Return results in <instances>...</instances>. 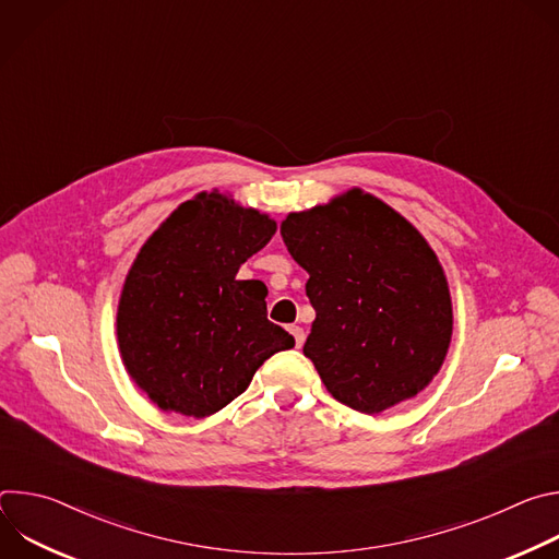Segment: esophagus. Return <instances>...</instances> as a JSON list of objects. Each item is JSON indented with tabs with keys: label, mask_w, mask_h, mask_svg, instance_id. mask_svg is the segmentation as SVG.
<instances>
[{
	"label": "esophagus",
	"mask_w": 559,
	"mask_h": 559,
	"mask_svg": "<svg viewBox=\"0 0 559 559\" xmlns=\"http://www.w3.org/2000/svg\"><path fill=\"white\" fill-rule=\"evenodd\" d=\"M289 332H292V336H294V341H296V347H302V343H305V332H302V328L292 325Z\"/></svg>",
	"instance_id": "1"
}]
</instances>
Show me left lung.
Masks as SVG:
<instances>
[{
  "label": "left lung",
  "instance_id": "obj_1",
  "mask_svg": "<svg viewBox=\"0 0 559 559\" xmlns=\"http://www.w3.org/2000/svg\"><path fill=\"white\" fill-rule=\"evenodd\" d=\"M281 236L309 274L316 309L302 354L336 401L380 414L429 386L451 345L453 307L427 238L360 188L289 212Z\"/></svg>",
  "mask_w": 559,
  "mask_h": 559
}]
</instances>
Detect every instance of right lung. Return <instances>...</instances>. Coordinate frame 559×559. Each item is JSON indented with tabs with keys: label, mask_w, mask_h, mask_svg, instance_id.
Segmentation results:
<instances>
[{
	"label": "right lung",
	"mask_w": 559,
	"mask_h": 559,
	"mask_svg": "<svg viewBox=\"0 0 559 559\" xmlns=\"http://www.w3.org/2000/svg\"><path fill=\"white\" fill-rule=\"evenodd\" d=\"M276 231L231 194L199 192L141 246L117 307V343L134 384L162 412L207 418L241 395L294 338L267 321V287L238 281Z\"/></svg>",
	"instance_id": "right-lung-1"
}]
</instances>
